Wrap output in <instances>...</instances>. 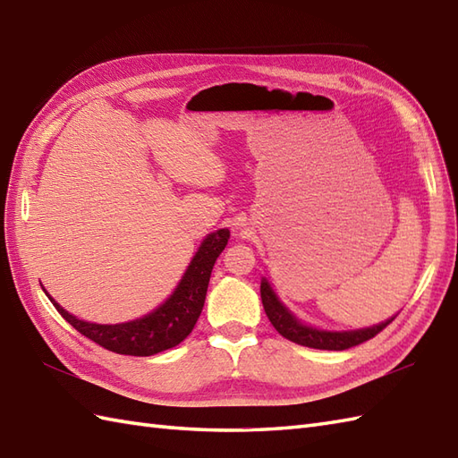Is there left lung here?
Here are the masks:
<instances>
[{
    "label": "left lung",
    "mask_w": 458,
    "mask_h": 458,
    "mask_svg": "<svg viewBox=\"0 0 458 458\" xmlns=\"http://www.w3.org/2000/svg\"><path fill=\"white\" fill-rule=\"evenodd\" d=\"M261 300H263V308L268 321L273 323V327L280 335L292 343L308 346V348H318V350H346V348L366 343L379 331H383L385 327L396 318V315H393V318L385 319L377 325L361 327V329H350V331L319 329V327H313L306 321H301L298 315L278 298L273 284L268 283V278L265 276L261 278Z\"/></svg>",
    "instance_id": "8db88e82"
}]
</instances>
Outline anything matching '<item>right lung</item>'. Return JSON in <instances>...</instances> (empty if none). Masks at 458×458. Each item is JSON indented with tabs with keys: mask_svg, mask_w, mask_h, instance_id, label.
Returning <instances> with one entry per match:
<instances>
[{
	"mask_svg": "<svg viewBox=\"0 0 458 458\" xmlns=\"http://www.w3.org/2000/svg\"><path fill=\"white\" fill-rule=\"evenodd\" d=\"M228 240V228L207 233L172 294L157 310L133 321L102 325L79 319L73 313L65 311L48 292H44L69 325H73L81 335H85L102 348L125 356H152L178 346L193 331L205 306L210 273H213L218 255L225 251Z\"/></svg>",
	"mask_w": 458,
	"mask_h": 458,
	"instance_id": "1",
	"label": "right lung"
}]
</instances>
